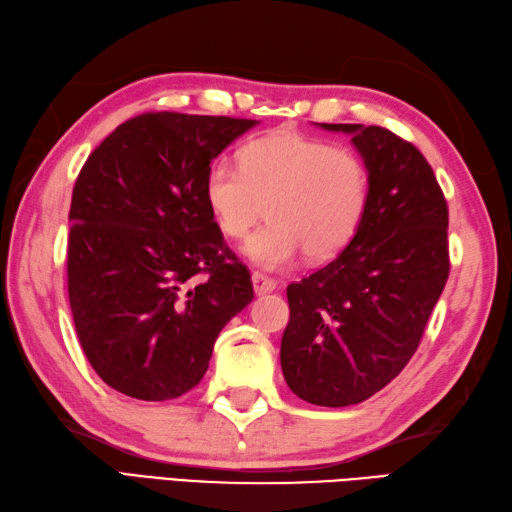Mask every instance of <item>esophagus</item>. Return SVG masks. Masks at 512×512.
I'll use <instances>...</instances> for the list:
<instances>
[{"instance_id": "esophagus-1", "label": "esophagus", "mask_w": 512, "mask_h": 512, "mask_svg": "<svg viewBox=\"0 0 512 512\" xmlns=\"http://www.w3.org/2000/svg\"><path fill=\"white\" fill-rule=\"evenodd\" d=\"M252 285H254V291H256L258 295H265V293L274 291L278 282H276L274 278L260 274V271H254V274H252Z\"/></svg>"}]
</instances>
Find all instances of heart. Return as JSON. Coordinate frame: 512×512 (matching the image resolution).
<instances>
[{"mask_svg":"<svg viewBox=\"0 0 512 512\" xmlns=\"http://www.w3.org/2000/svg\"><path fill=\"white\" fill-rule=\"evenodd\" d=\"M368 170L359 157L295 131H271L247 142L238 166L212 162L203 201L219 230L243 241L249 260L265 269L291 265L304 249L311 260L337 256L352 241L368 206Z\"/></svg>","mask_w":512,"mask_h":512,"instance_id":"b5f03b06","label":"heart"}]
</instances>
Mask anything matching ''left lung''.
Here are the masks:
<instances>
[{
  "mask_svg": "<svg viewBox=\"0 0 512 512\" xmlns=\"http://www.w3.org/2000/svg\"><path fill=\"white\" fill-rule=\"evenodd\" d=\"M320 127L350 135L368 170V206L342 252L287 287L280 363L302 401L346 407L414 357L449 278V210L414 144L383 127Z\"/></svg>",
  "mask_w": 512,
  "mask_h": 512,
  "instance_id": "obj_1",
  "label": "left lung"
}]
</instances>
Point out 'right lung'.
Returning <instances> with one entry per match:
<instances>
[{
  "mask_svg": "<svg viewBox=\"0 0 512 512\" xmlns=\"http://www.w3.org/2000/svg\"><path fill=\"white\" fill-rule=\"evenodd\" d=\"M258 120L142 113L76 179L67 293L78 342L109 388L168 401L203 379L221 328L254 298L212 221L203 177Z\"/></svg>",
  "mask_w": 512,
  "mask_h": 512,
  "instance_id": "right-lung-1",
  "label": "right lung"
}]
</instances>
